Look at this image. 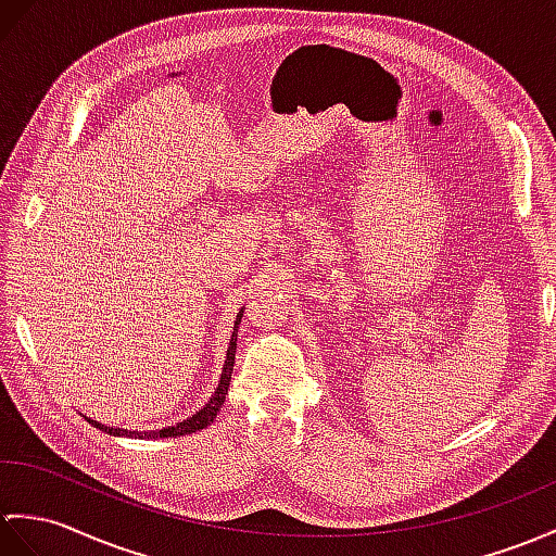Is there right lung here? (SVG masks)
Wrapping results in <instances>:
<instances>
[{"label":"right lung","mask_w":556,"mask_h":556,"mask_svg":"<svg viewBox=\"0 0 556 556\" xmlns=\"http://www.w3.org/2000/svg\"><path fill=\"white\" fill-rule=\"evenodd\" d=\"M239 315H237V325H239ZM235 353H237V327H235V333H231V341H229V351H227V363H225V369H223V377H219V383H217V391L215 395L211 397V403L205 405L203 409H199L197 415L189 417L187 421H179L177 426H167V429H161V431H153V433H135L130 431V435L135 438H177V435H187V433H197L201 429H205V426H211L213 419L217 417L219 407H223L225 403V395H227V389H229V381H231V369H235ZM89 424H94L99 431H106V433H113V435H127V431L123 429H113V426H103L94 419H87Z\"/></svg>","instance_id":"obj_1"}]
</instances>
